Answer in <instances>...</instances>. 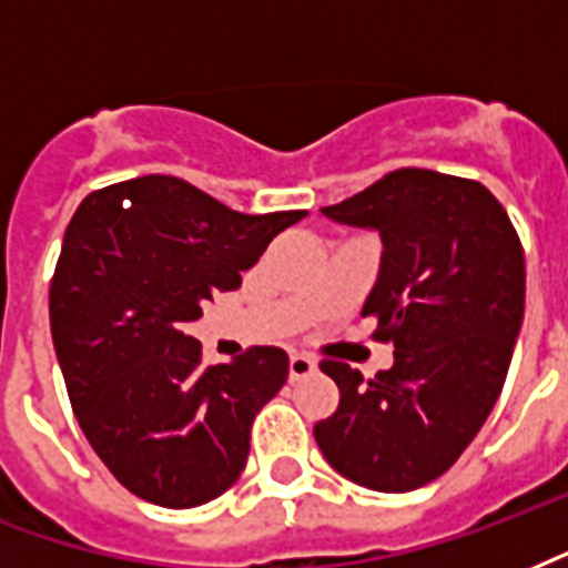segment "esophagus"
<instances>
[{"instance_id":"1","label":"esophagus","mask_w":568,"mask_h":568,"mask_svg":"<svg viewBox=\"0 0 568 568\" xmlns=\"http://www.w3.org/2000/svg\"><path fill=\"white\" fill-rule=\"evenodd\" d=\"M318 368V363L306 354H292L288 356V379H303L310 377L312 372Z\"/></svg>"}]
</instances>
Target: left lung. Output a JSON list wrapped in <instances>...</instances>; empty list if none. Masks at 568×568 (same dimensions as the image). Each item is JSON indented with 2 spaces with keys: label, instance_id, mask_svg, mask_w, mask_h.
<instances>
[{
  "label": "left lung",
  "instance_id": "1",
  "mask_svg": "<svg viewBox=\"0 0 568 568\" xmlns=\"http://www.w3.org/2000/svg\"><path fill=\"white\" fill-rule=\"evenodd\" d=\"M383 241L363 315L395 363L363 379L321 363L338 409L315 442L338 475L374 493H409L445 475L501 395L525 318V253L504 205L480 182L400 168L321 209Z\"/></svg>",
  "mask_w": 568,
  "mask_h": 568
}]
</instances>
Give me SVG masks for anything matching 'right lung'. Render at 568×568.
Returning a JSON list of instances; mask_svg holds the SVG:
<instances>
[{"label": "right lung", "instance_id": "right-lung-1", "mask_svg": "<svg viewBox=\"0 0 568 568\" xmlns=\"http://www.w3.org/2000/svg\"><path fill=\"white\" fill-rule=\"evenodd\" d=\"M303 217L232 212L159 173L75 209L49 285L52 345L79 427L132 495L185 510L241 477L253 418L283 388L288 356L250 347L203 365L185 327Z\"/></svg>", "mask_w": 568, "mask_h": 568}]
</instances>
